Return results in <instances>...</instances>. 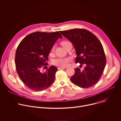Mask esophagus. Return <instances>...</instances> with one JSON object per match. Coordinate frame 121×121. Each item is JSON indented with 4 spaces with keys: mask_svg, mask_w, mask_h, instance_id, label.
Listing matches in <instances>:
<instances>
[{
    "mask_svg": "<svg viewBox=\"0 0 121 121\" xmlns=\"http://www.w3.org/2000/svg\"><path fill=\"white\" fill-rule=\"evenodd\" d=\"M65 67H58V69L61 70V69H65Z\"/></svg>",
    "mask_w": 121,
    "mask_h": 121,
    "instance_id": "esophagus-1",
    "label": "esophagus"
}]
</instances>
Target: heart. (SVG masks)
Masks as SVG:
<instances>
[{
  "mask_svg": "<svg viewBox=\"0 0 121 121\" xmlns=\"http://www.w3.org/2000/svg\"><path fill=\"white\" fill-rule=\"evenodd\" d=\"M69 42L68 41H64L61 43V45L63 47L65 46ZM55 51V46L52 47L50 50V54H53ZM71 61V58L70 57H59L56 58L53 60L52 64L54 65L60 66V67H65Z\"/></svg>",
  "mask_w": 121,
  "mask_h": 121,
  "instance_id": "heart-1",
  "label": "heart"
}]
</instances>
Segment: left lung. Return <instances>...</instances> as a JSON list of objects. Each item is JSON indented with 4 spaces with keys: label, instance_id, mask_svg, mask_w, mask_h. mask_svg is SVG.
<instances>
[{
    "label": "left lung",
    "instance_id": "obj_1",
    "mask_svg": "<svg viewBox=\"0 0 121 121\" xmlns=\"http://www.w3.org/2000/svg\"><path fill=\"white\" fill-rule=\"evenodd\" d=\"M60 32L74 45L78 56L76 63L85 65L83 70L78 67L74 69L75 74L70 78L71 81L81 88L92 87L99 80L106 64L100 42L94 34L84 29L76 28Z\"/></svg>",
    "mask_w": 121,
    "mask_h": 121
}]
</instances>
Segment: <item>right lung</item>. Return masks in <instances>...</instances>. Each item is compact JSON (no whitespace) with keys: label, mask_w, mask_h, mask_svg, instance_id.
Masks as SVG:
<instances>
[{"label":"right lung","mask_w":121,"mask_h":121,"mask_svg":"<svg viewBox=\"0 0 121 121\" xmlns=\"http://www.w3.org/2000/svg\"><path fill=\"white\" fill-rule=\"evenodd\" d=\"M59 38L62 36L58 31H36L26 36L17 47L16 69L21 80L30 90L42 91L53 83L57 68L51 65L45 72H42L41 69L45 67L50 50Z\"/></svg>","instance_id":"add662e5"}]
</instances>
